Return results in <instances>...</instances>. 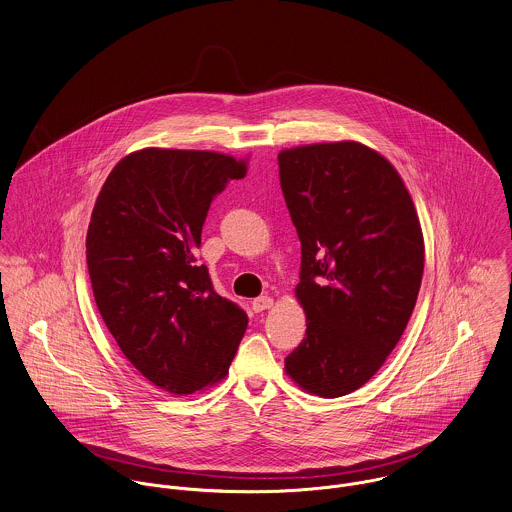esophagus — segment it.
<instances>
[{"label": "esophagus", "instance_id": "34e87169", "mask_svg": "<svg viewBox=\"0 0 512 512\" xmlns=\"http://www.w3.org/2000/svg\"><path fill=\"white\" fill-rule=\"evenodd\" d=\"M251 306H253V310H255V312L269 310V308L273 306V298H271V296H259V298H255V300L251 302Z\"/></svg>", "mask_w": 512, "mask_h": 512}]
</instances>
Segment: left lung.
<instances>
[{"mask_svg":"<svg viewBox=\"0 0 512 512\" xmlns=\"http://www.w3.org/2000/svg\"><path fill=\"white\" fill-rule=\"evenodd\" d=\"M302 263L296 298L306 338L284 359L306 393L363 387L395 349L424 273V237L397 169L357 141L279 153Z\"/></svg>","mask_w":512,"mask_h":512,"instance_id":"left-lung-1","label":"left lung"}]
</instances>
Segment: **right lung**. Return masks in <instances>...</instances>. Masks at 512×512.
<instances>
[{
  "instance_id": "obj_1",
  "label": "right lung",
  "mask_w": 512,
  "mask_h": 512,
  "mask_svg": "<svg viewBox=\"0 0 512 512\" xmlns=\"http://www.w3.org/2000/svg\"><path fill=\"white\" fill-rule=\"evenodd\" d=\"M245 172L224 153L149 147L115 165L92 210L96 306L129 363L172 395L222 381L247 330L196 261L212 200Z\"/></svg>"
}]
</instances>
